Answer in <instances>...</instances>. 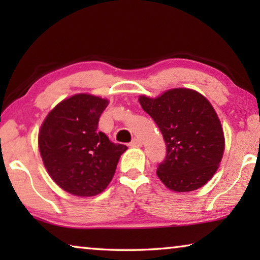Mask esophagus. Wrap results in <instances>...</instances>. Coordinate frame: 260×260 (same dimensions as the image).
<instances>
[{"label":"esophagus","mask_w":260,"mask_h":260,"mask_svg":"<svg viewBox=\"0 0 260 260\" xmlns=\"http://www.w3.org/2000/svg\"><path fill=\"white\" fill-rule=\"evenodd\" d=\"M131 146L132 147H141L142 146V141H141L139 138H134L133 140H132Z\"/></svg>","instance_id":"obj_1"}]
</instances>
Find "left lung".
I'll return each instance as SVG.
<instances>
[{"instance_id":"1","label":"left lung","mask_w":260,"mask_h":260,"mask_svg":"<svg viewBox=\"0 0 260 260\" xmlns=\"http://www.w3.org/2000/svg\"><path fill=\"white\" fill-rule=\"evenodd\" d=\"M139 102L166 143V157L157 169L160 181L178 192L203 187L225 150L222 127L211 103L188 88H174L156 99L140 96Z\"/></svg>"}]
</instances>
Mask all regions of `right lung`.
Listing matches in <instances>:
<instances>
[{
    "mask_svg": "<svg viewBox=\"0 0 260 260\" xmlns=\"http://www.w3.org/2000/svg\"><path fill=\"white\" fill-rule=\"evenodd\" d=\"M109 101L77 94L61 101L46 117L39 132V149L51 179L72 195L102 192L127 150L98 131Z\"/></svg>",
    "mask_w": 260,
    "mask_h": 260,
    "instance_id": "right-lung-1",
    "label": "right lung"
}]
</instances>
